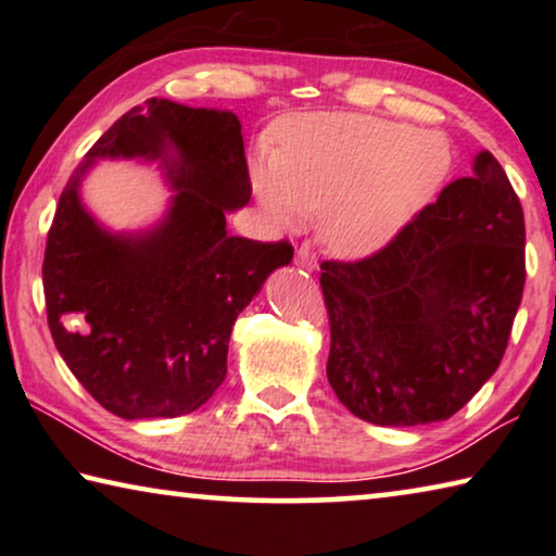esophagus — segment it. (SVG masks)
Wrapping results in <instances>:
<instances>
[{"label": "esophagus", "instance_id": "esophagus-1", "mask_svg": "<svg viewBox=\"0 0 556 556\" xmlns=\"http://www.w3.org/2000/svg\"><path fill=\"white\" fill-rule=\"evenodd\" d=\"M296 265H299V267H304V269H308V271L318 269V260H316L314 252L306 248V244H301V248L296 250Z\"/></svg>", "mask_w": 556, "mask_h": 556}]
</instances>
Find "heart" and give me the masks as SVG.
<instances>
[{
	"mask_svg": "<svg viewBox=\"0 0 556 556\" xmlns=\"http://www.w3.org/2000/svg\"><path fill=\"white\" fill-rule=\"evenodd\" d=\"M454 166L448 139L404 122L324 112L279 127L250 164L257 201L279 228L318 213L328 250L363 260L388 248L434 201Z\"/></svg>",
	"mask_w": 556,
	"mask_h": 556,
	"instance_id": "obj_1",
	"label": "heart"
}]
</instances>
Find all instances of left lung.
<instances>
[{
    "label": "left lung",
    "mask_w": 556,
    "mask_h": 556,
    "mask_svg": "<svg viewBox=\"0 0 556 556\" xmlns=\"http://www.w3.org/2000/svg\"><path fill=\"white\" fill-rule=\"evenodd\" d=\"M328 382L378 427L444 421L501 365L525 287V215L491 152L388 248L324 262Z\"/></svg>",
    "instance_id": "1"
}]
</instances>
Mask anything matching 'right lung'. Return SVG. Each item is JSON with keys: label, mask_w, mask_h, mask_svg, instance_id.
Masks as SVG:
<instances>
[{"label": "right lung", "mask_w": 556, "mask_h": 556, "mask_svg": "<svg viewBox=\"0 0 556 556\" xmlns=\"http://www.w3.org/2000/svg\"><path fill=\"white\" fill-rule=\"evenodd\" d=\"M230 110L152 98L125 112L65 184L43 257L53 343L78 382L122 419H172L213 397L235 318L289 242L232 238L225 215L252 195ZM100 157L159 163L173 188L152 229L110 231L81 203Z\"/></svg>", "instance_id": "right-lung-1"}]
</instances>
